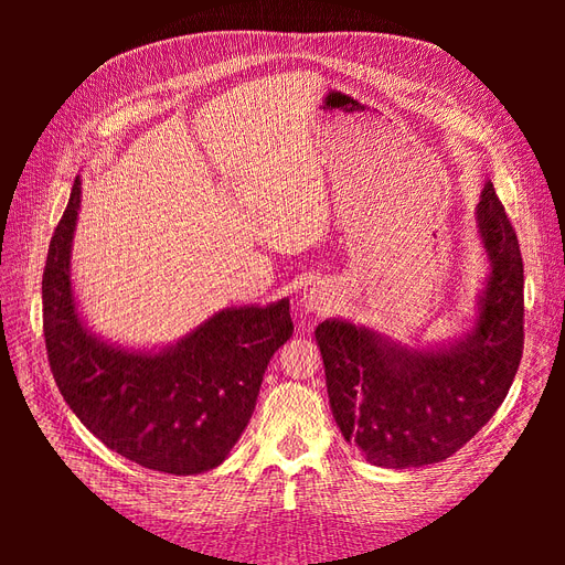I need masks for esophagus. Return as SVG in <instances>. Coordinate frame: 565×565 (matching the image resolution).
I'll return each instance as SVG.
<instances>
[{
  "instance_id": "obj_1",
  "label": "esophagus",
  "mask_w": 565,
  "mask_h": 565,
  "mask_svg": "<svg viewBox=\"0 0 565 565\" xmlns=\"http://www.w3.org/2000/svg\"><path fill=\"white\" fill-rule=\"evenodd\" d=\"M320 303H322L320 299H311V301H309V306H311V309H318V311H320Z\"/></svg>"
}]
</instances>
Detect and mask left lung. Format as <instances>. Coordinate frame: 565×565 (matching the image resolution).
Wrapping results in <instances>:
<instances>
[{"label": "left lung", "mask_w": 565, "mask_h": 565, "mask_svg": "<svg viewBox=\"0 0 565 565\" xmlns=\"http://www.w3.org/2000/svg\"><path fill=\"white\" fill-rule=\"evenodd\" d=\"M490 259L476 328L457 344L407 351L347 320L316 339L337 426L367 461L409 469L448 459L507 398L523 355V259L504 204L488 181L476 210Z\"/></svg>", "instance_id": "left-lung-1"}]
</instances>
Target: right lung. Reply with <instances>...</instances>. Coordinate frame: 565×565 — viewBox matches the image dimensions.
<instances>
[{
  "instance_id": "obj_1",
  "label": "right lung",
  "mask_w": 565,
  "mask_h": 565,
  "mask_svg": "<svg viewBox=\"0 0 565 565\" xmlns=\"http://www.w3.org/2000/svg\"><path fill=\"white\" fill-rule=\"evenodd\" d=\"M79 177L51 237L42 320L51 374L79 422L110 450L152 471L218 467L245 431L264 372L292 337L289 301L218 311L177 347L129 353L84 330L71 287Z\"/></svg>"
}]
</instances>
